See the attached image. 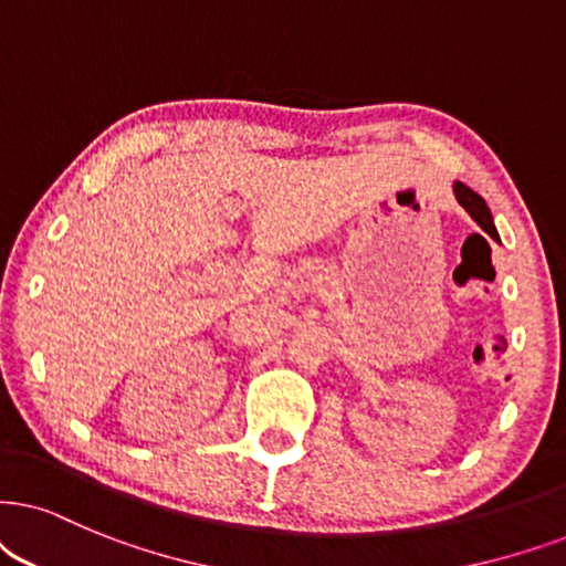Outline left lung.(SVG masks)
Listing matches in <instances>:
<instances>
[{"label":"left lung","mask_w":566,"mask_h":566,"mask_svg":"<svg viewBox=\"0 0 566 566\" xmlns=\"http://www.w3.org/2000/svg\"><path fill=\"white\" fill-rule=\"evenodd\" d=\"M454 196H457V200H460L462 209L468 211L470 217H473V219L478 221V224H481L483 232L496 234V227H493V219H491L489 206H485V200H483L481 196H478L475 190H470L468 185L457 182V185H454Z\"/></svg>","instance_id":"8db88e82"}]
</instances>
